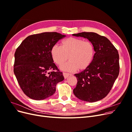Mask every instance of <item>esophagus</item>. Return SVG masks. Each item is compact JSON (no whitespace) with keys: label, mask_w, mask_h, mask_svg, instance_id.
I'll list each match as a JSON object with an SVG mask.
<instances>
[{"label":"esophagus","mask_w":132,"mask_h":132,"mask_svg":"<svg viewBox=\"0 0 132 132\" xmlns=\"http://www.w3.org/2000/svg\"><path fill=\"white\" fill-rule=\"evenodd\" d=\"M63 76H64L65 79H66L68 76L70 75V73H65V72H63Z\"/></svg>","instance_id":"obj_1"}]
</instances>
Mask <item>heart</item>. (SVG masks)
<instances>
[{
    "instance_id": "heart-1",
    "label": "heart",
    "mask_w": 132,
    "mask_h": 132,
    "mask_svg": "<svg viewBox=\"0 0 132 132\" xmlns=\"http://www.w3.org/2000/svg\"><path fill=\"white\" fill-rule=\"evenodd\" d=\"M51 57L57 65H61L68 59L70 60L60 66L62 70L73 72L84 70L92 62L95 50L93 45L81 38L70 37L61 42V47L57 44L51 49Z\"/></svg>"
}]
</instances>
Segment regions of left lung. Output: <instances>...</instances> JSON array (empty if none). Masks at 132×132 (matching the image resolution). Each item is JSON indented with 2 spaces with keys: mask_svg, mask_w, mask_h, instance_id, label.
<instances>
[{
  "mask_svg": "<svg viewBox=\"0 0 132 132\" xmlns=\"http://www.w3.org/2000/svg\"><path fill=\"white\" fill-rule=\"evenodd\" d=\"M73 36L87 39L94 47L90 65L74 76L77 79L73 93L80 100L94 102L104 98L111 90L119 73L118 50L105 37L94 32H81Z\"/></svg>",
  "mask_w": 132,
  "mask_h": 132,
  "instance_id": "1",
  "label": "left lung"
}]
</instances>
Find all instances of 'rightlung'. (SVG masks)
<instances>
[{
    "label": "right lung",
    "instance_id": "obj_1",
    "mask_svg": "<svg viewBox=\"0 0 132 132\" xmlns=\"http://www.w3.org/2000/svg\"><path fill=\"white\" fill-rule=\"evenodd\" d=\"M66 36L44 32L27 37L14 53V73L23 92L36 100L53 95L56 85L64 77L56 66L51 49Z\"/></svg>",
    "mask_w": 132,
    "mask_h": 132
}]
</instances>
